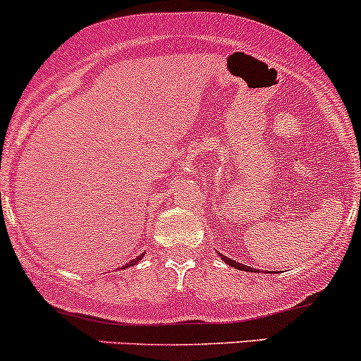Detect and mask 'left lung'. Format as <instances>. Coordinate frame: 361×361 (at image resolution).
I'll use <instances>...</instances> for the list:
<instances>
[{"mask_svg": "<svg viewBox=\"0 0 361 361\" xmlns=\"http://www.w3.org/2000/svg\"><path fill=\"white\" fill-rule=\"evenodd\" d=\"M218 256H220L221 259H224V261L226 262V264H228V266H232V268H235V269H238V271H247V273H259L257 269L250 268V266H245V264H242V262L232 261V259H230V257H226V256H224V254H220V252H218Z\"/></svg>", "mask_w": 361, "mask_h": 361, "instance_id": "1", "label": "left lung"}]
</instances>
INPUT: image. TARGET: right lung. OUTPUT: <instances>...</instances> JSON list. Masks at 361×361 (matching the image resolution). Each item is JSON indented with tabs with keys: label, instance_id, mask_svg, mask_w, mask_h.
Segmentation results:
<instances>
[{
	"label": "right lung",
	"instance_id": "right-lung-1",
	"mask_svg": "<svg viewBox=\"0 0 361 361\" xmlns=\"http://www.w3.org/2000/svg\"><path fill=\"white\" fill-rule=\"evenodd\" d=\"M143 257H145V252L141 254V256H137L136 259H133V261H129L128 264H124V266H123V269H124V268H129V266H135V264H137V262H140V259H143Z\"/></svg>",
	"mask_w": 361,
	"mask_h": 361
}]
</instances>
